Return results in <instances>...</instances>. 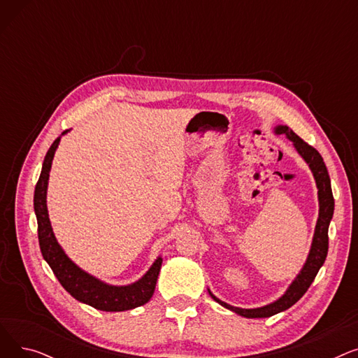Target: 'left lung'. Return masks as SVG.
Wrapping results in <instances>:
<instances>
[{"mask_svg":"<svg viewBox=\"0 0 358 358\" xmlns=\"http://www.w3.org/2000/svg\"><path fill=\"white\" fill-rule=\"evenodd\" d=\"M273 131L275 135H285L293 143L296 152L308 164L316 182L319 213H317L312 245L303 267L300 268V271L297 273V275L294 277L287 290L277 300H274V302L261 308L243 309V308H236L227 302H223V300H220L210 292V289H208L209 294L212 296L215 302H217L220 306L227 308L243 317H268L292 308L297 300L306 293V290L312 285V281L315 280L317 271L324 266L327 254H328V228H329L331 219L334 216V196L331 189V178L328 174V169L325 166V162L321 154H319L315 148H312L310 145H308L306 142L300 139L290 127L285 124H277Z\"/></svg>","mask_w":358,"mask_h":358,"instance_id":"1","label":"left lung"}]
</instances>
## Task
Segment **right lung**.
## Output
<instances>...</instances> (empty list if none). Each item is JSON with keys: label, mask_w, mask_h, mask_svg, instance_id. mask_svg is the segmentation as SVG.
<instances>
[{"label": "right lung", "mask_w": 358, "mask_h": 358, "mask_svg": "<svg viewBox=\"0 0 358 358\" xmlns=\"http://www.w3.org/2000/svg\"><path fill=\"white\" fill-rule=\"evenodd\" d=\"M69 130L62 131V135L56 139L49 148L45 157L42 173L34 189V213L37 219V235H39V245L45 261L52 268L56 278L59 280L62 287L78 302L96 308L104 312H123L135 309L148 303L152 297L157 286V280L162 266V257L158 255L154 264L136 281L124 286L108 285L106 281L97 278L78 267L65 254L64 248L56 239L46 204L49 173L56 149L59 146L61 138Z\"/></svg>", "instance_id": "add662e5"}]
</instances>
